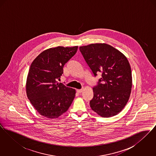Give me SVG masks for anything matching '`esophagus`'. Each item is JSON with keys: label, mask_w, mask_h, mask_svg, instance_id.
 <instances>
[{"label": "esophagus", "mask_w": 156, "mask_h": 156, "mask_svg": "<svg viewBox=\"0 0 156 156\" xmlns=\"http://www.w3.org/2000/svg\"><path fill=\"white\" fill-rule=\"evenodd\" d=\"M82 90H83V89H77V90H76V91H77L78 93H81L82 92Z\"/></svg>", "instance_id": "34e87169"}]
</instances>
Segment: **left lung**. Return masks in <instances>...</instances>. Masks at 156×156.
Returning a JSON list of instances; mask_svg holds the SVG:
<instances>
[{"label": "left lung", "mask_w": 156, "mask_h": 156, "mask_svg": "<svg viewBox=\"0 0 156 156\" xmlns=\"http://www.w3.org/2000/svg\"><path fill=\"white\" fill-rule=\"evenodd\" d=\"M80 51L94 76L102 74L93 88L91 109L99 116L109 118L125 106L131 92V68L126 57L106 44H91L80 47Z\"/></svg>", "instance_id": "obj_1"}]
</instances>
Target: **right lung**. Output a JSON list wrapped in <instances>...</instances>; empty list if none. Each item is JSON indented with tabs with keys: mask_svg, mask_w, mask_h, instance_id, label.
<instances>
[{
	"mask_svg": "<svg viewBox=\"0 0 156 156\" xmlns=\"http://www.w3.org/2000/svg\"><path fill=\"white\" fill-rule=\"evenodd\" d=\"M78 46L57 47L40 53L30 66L26 92L31 104L42 116L57 118L72 104L75 90L58 83L63 67L77 51Z\"/></svg>",
	"mask_w": 156,
	"mask_h": 156,
	"instance_id": "right-lung-1",
	"label": "right lung"
}]
</instances>
